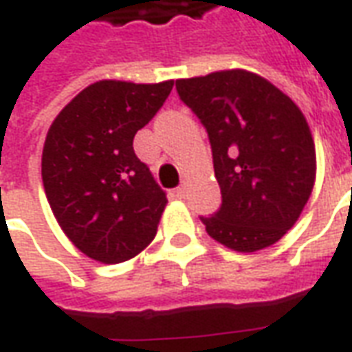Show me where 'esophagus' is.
<instances>
[{
    "label": "esophagus",
    "mask_w": 352,
    "mask_h": 352,
    "mask_svg": "<svg viewBox=\"0 0 352 352\" xmlns=\"http://www.w3.org/2000/svg\"><path fill=\"white\" fill-rule=\"evenodd\" d=\"M176 195H178L180 199H184V197L188 195V184H186V182H184L182 186H178V188H176Z\"/></svg>",
    "instance_id": "obj_1"
}]
</instances>
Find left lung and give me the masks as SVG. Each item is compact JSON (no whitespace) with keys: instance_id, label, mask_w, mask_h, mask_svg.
Segmentation results:
<instances>
[{"instance_id":"1","label":"left lung","mask_w":352,"mask_h":352,"mask_svg":"<svg viewBox=\"0 0 352 352\" xmlns=\"http://www.w3.org/2000/svg\"><path fill=\"white\" fill-rule=\"evenodd\" d=\"M212 147L222 207L201 218L207 234L237 253L280 241L299 220L316 180L309 122L289 96L251 70L176 80Z\"/></svg>"}]
</instances>
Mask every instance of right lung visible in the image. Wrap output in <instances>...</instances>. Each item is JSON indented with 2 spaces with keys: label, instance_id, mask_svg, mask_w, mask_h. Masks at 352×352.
<instances>
[{
  "label": "right lung",
  "instance_id": "right-lung-1",
  "mask_svg": "<svg viewBox=\"0 0 352 352\" xmlns=\"http://www.w3.org/2000/svg\"><path fill=\"white\" fill-rule=\"evenodd\" d=\"M172 86L174 80H99L70 99L47 130L45 197L72 245L98 263L130 261L157 236L168 201L132 144Z\"/></svg>",
  "mask_w": 352,
  "mask_h": 352
}]
</instances>
